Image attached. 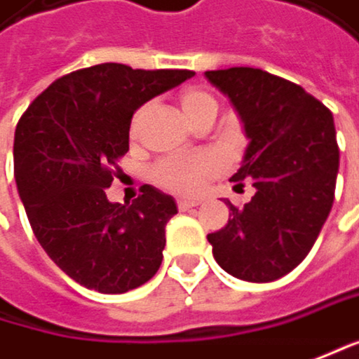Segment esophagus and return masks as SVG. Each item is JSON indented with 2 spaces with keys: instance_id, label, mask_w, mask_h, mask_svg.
Listing matches in <instances>:
<instances>
[{
  "instance_id": "esophagus-1",
  "label": "esophagus",
  "mask_w": 359,
  "mask_h": 359,
  "mask_svg": "<svg viewBox=\"0 0 359 359\" xmlns=\"http://www.w3.org/2000/svg\"><path fill=\"white\" fill-rule=\"evenodd\" d=\"M198 204H200L198 198H177L180 210H188V208H194V206H198Z\"/></svg>"
}]
</instances>
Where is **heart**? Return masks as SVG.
<instances>
[{"label":"heart","mask_w":359,"mask_h":359,"mask_svg":"<svg viewBox=\"0 0 359 359\" xmlns=\"http://www.w3.org/2000/svg\"><path fill=\"white\" fill-rule=\"evenodd\" d=\"M182 110L194 122L206 110H217V100L208 91L200 88H188L180 95ZM137 128V118L133 124V130ZM218 167V161L212 155H184V157H167L155 167L153 175L159 186L173 192H194L200 188V184Z\"/></svg>","instance_id":"b5f03b06"}]
</instances>
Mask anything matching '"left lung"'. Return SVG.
Wrapping results in <instances>:
<instances>
[{"instance_id":"1","label":"left lung","mask_w":359,"mask_h":359,"mask_svg":"<svg viewBox=\"0 0 359 359\" xmlns=\"http://www.w3.org/2000/svg\"><path fill=\"white\" fill-rule=\"evenodd\" d=\"M243 122V163L235 188L251 180L255 196L233 206L229 222L208 235L226 273L245 282H273L309 255L331 212L339 149L333 114L288 79L253 67L206 71Z\"/></svg>"}]
</instances>
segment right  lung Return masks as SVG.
<instances>
[{
    "label": "right lung",
    "instance_id": "obj_1",
    "mask_svg": "<svg viewBox=\"0 0 359 359\" xmlns=\"http://www.w3.org/2000/svg\"><path fill=\"white\" fill-rule=\"evenodd\" d=\"M194 71L102 63L53 81L22 114L13 175L46 255L77 284L122 294L149 282L163 259L175 200L142 186L133 204L110 202L133 114Z\"/></svg>",
    "mask_w": 359,
    "mask_h": 359
}]
</instances>
